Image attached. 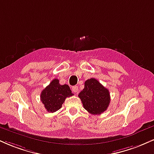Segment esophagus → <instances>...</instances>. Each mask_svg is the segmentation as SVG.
<instances>
[{
  "label": "esophagus",
  "mask_w": 154,
  "mask_h": 154,
  "mask_svg": "<svg viewBox=\"0 0 154 154\" xmlns=\"http://www.w3.org/2000/svg\"><path fill=\"white\" fill-rule=\"evenodd\" d=\"M72 91H73L74 92H75V93H77L78 92V86H73L72 87Z\"/></svg>",
  "instance_id": "esophagus-1"
}]
</instances>
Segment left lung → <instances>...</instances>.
<instances>
[{"label": "left lung", "instance_id": "1", "mask_svg": "<svg viewBox=\"0 0 154 154\" xmlns=\"http://www.w3.org/2000/svg\"><path fill=\"white\" fill-rule=\"evenodd\" d=\"M84 108L92 115H100L107 110L110 102V92L95 78L85 81L79 94Z\"/></svg>", "mask_w": 154, "mask_h": 154}]
</instances>
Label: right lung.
Listing matches in <instances>:
<instances>
[{"mask_svg": "<svg viewBox=\"0 0 154 154\" xmlns=\"http://www.w3.org/2000/svg\"><path fill=\"white\" fill-rule=\"evenodd\" d=\"M73 95L69 85H60L59 79H54L42 90L41 101L48 112H54L62 107L66 97Z\"/></svg>", "mask_w": 154, "mask_h": 154, "instance_id": "1", "label": "right lung"}]
</instances>
